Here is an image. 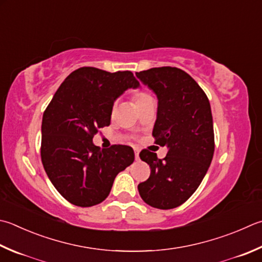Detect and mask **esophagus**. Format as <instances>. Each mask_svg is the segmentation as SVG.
<instances>
[{
	"label": "esophagus",
	"instance_id": "34e87169",
	"mask_svg": "<svg viewBox=\"0 0 262 262\" xmlns=\"http://www.w3.org/2000/svg\"><path fill=\"white\" fill-rule=\"evenodd\" d=\"M135 157H136V161H139V150H135Z\"/></svg>",
	"mask_w": 262,
	"mask_h": 262
}]
</instances>
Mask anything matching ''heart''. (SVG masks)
<instances>
[{
	"label": "heart",
	"mask_w": 262,
	"mask_h": 262,
	"mask_svg": "<svg viewBox=\"0 0 262 262\" xmlns=\"http://www.w3.org/2000/svg\"><path fill=\"white\" fill-rule=\"evenodd\" d=\"M133 100H135L136 106L138 107L139 105H141V103L152 100V97L149 95V93H147L146 91H137L135 95H133ZM115 111H116V105L113 106L112 112L115 113Z\"/></svg>",
	"instance_id": "obj_1"
}]
</instances>
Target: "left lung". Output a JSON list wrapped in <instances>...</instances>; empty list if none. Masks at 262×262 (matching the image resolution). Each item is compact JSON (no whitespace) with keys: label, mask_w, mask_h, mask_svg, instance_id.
Wrapping results in <instances>:
<instances>
[{"label":"left lung","mask_w":262,"mask_h":262,"mask_svg":"<svg viewBox=\"0 0 262 262\" xmlns=\"http://www.w3.org/2000/svg\"><path fill=\"white\" fill-rule=\"evenodd\" d=\"M136 76L157 97L155 142L167 147L163 160L141 150L150 176L138 185L145 203L161 210L174 209L199 188L214 152V133L208 97L196 81L176 67H156Z\"/></svg>","instance_id":"1"}]
</instances>
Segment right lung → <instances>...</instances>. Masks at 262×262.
<instances>
[{"instance_id":"right-lung-1","label":"right lung","mask_w":262,"mask_h":262,"mask_svg":"<svg viewBox=\"0 0 262 262\" xmlns=\"http://www.w3.org/2000/svg\"><path fill=\"white\" fill-rule=\"evenodd\" d=\"M139 86L129 71L82 67L54 93L43 114L41 159L54 188L70 203L82 208L101 203L116 176L135 161L131 147L100 149L92 138L111 124L117 98Z\"/></svg>"}]
</instances>
